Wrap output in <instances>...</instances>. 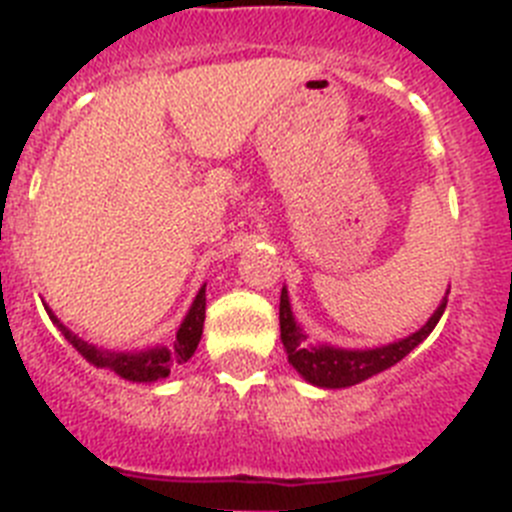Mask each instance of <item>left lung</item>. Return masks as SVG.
<instances>
[{
    "instance_id": "obj_1",
    "label": "left lung",
    "mask_w": 512,
    "mask_h": 512,
    "mask_svg": "<svg viewBox=\"0 0 512 512\" xmlns=\"http://www.w3.org/2000/svg\"><path fill=\"white\" fill-rule=\"evenodd\" d=\"M446 296H449V290H446ZM446 296L421 329L403 336L398 342L382 344V347L372 349H342L331 347V344L308 342V334L301 329L296 316H293L288 290L283 288V293H280V339H283L288 362L296 367V372L303 380L316 385V388H352L357 382H365L367 377L398 365L405 354L413 352L434 331V326L439 324L441 313L446 308Z\"/></svg>"
}]
</instances>
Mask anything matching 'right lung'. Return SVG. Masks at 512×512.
<instances>
[{
  "instance_id": "add662e5",
  "label": "right lung",
  "mask_w": 512,
  "mask_h": 512,
  "mask_svg": "<svg viewBox=\"0 0 512 512\" xmlns=\"http://www.w3.org/2000/svg\"><path fill=\"white\" fill-rule=\"evenodd\" d=\"M48 316L53 319V324L61 329V334L66 336L68 342L73 344L81 357L86 362H91L94 367H104V370L117 372L119 377L130 382H155L165 380L170 375V367L188 362L196 352L201 342V331H204V319H206V285H201V290L193 298L191 308H188L186 319L181 321L176 331V342L170 347H150L140 349V352H112V349H101L96 344L84 342L81 336L73 334L68 326H63V321L45 306Z\"/></svg>"
}]
</instances>
